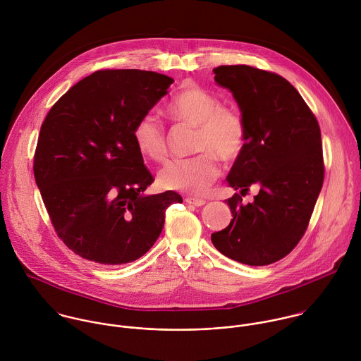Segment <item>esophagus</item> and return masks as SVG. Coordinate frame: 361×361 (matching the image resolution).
<instances>
[{
  "label": "esophagus",
  "mask_w": 361,
  "mask_h": 361,
  "mask_svg": "<svg viewBox=\"0 0 361 361\" xmlns=\"http://www.w3.org/2000/svg\"><path fill=\"white\" fill-rule=\"evenodd\" d=\"M185 202L187 204H190V205H194V207H202V205H205V200H202V198H194V197H188V198H185Z\"/></svg>",
  "instance_id": "1"
}]
</instances>
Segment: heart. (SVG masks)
Returning <instances> with one entry per match:
<instances>
[{
  "label": "heart",
  "instance_id": "obj_1",
  "mask_svg": "<svg viewBox=\"0 0 361 361\" xmlns=\"http://www.w3.org/2000/svg\"><path fill=\"white\" fill-rule=\"evenodd\" d=\"M169 114L178 122L198 128L194 159L174 160L159 173V184L167 190L202 194L219 176L218 156L224 161L236 160L246 146V123L233 108L224 106L216 95L198 87H184L169 104ZM137 150L153 161H164L169 140L160 121L143 115L133 128Z\"/></svg>",
  "mask_w": 361,
  "mask_h": 361
}]
</instances>
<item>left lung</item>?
I'll return each mask as SVG.
<instances>
[{
    "label": "left lung",
    "instance_id": "obj_1",
    "mask_svg": "<svg viewBox=\"0 0 361 361\" xmlns=\"http://www.w3.org/2000/svg\"><path fill=\"white\" fill-rule=\"evenodd\" d=\"M218 85L236 99L246 123V146L226 180L240 194L260 191L250 204L226 200L233 219L211 235L226 257L267 266L286 257L304 236L324 184L318 121L284 77L256 67L219 66Z\"/></svg>",
    "mask_w": 361,
    "mask_h": 361
}]
</instances>
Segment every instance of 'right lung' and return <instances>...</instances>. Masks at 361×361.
Returning <instances> with one entry per match:
<instances>
[{
  "label": "right lung",
  "instance_id": "right-lung-1",
  "mask_svg": "<svg viewBox=\"0 0 361 361\" xmlns=\"http://www.w3.org/2000/svg\"><path fill=\"white\" fill-rule=\"evenodd\" d=\"M174 80L145 70H99L49 111L35 152L36 185L57 236L82 259L118 266L157 240L174 191L146 195L153 183L133 139L136 122Z\"/></svg>",
  "mask_w": 361,
  "mask_h": 361
}]
</instances>
